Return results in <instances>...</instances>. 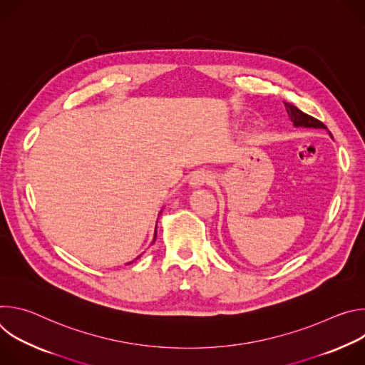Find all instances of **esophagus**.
Segmentation results:
<instances>
[{"label":"esophagus","mask_w":365,"mask_h":365,"mask_svg":"<svg viewBox=\"0 0 365 365\" xmlns=\"http://www.w3.org/2000/svg\"><path fill=\"white\" fill-rule=\"evenodd\" d=\"M212 180H214V176H212L210 172H206V170H197V172H195V173L192 175V178L189 179V185H190L192 187H200V186H203V185L211 183Z\"/></svg>","instance_id":"esophagus-1"}]
</instances>
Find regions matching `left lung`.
<instances>
[{
    "label": "left lung",
    "instance_id": "8db88e82",
    "mask_svg": "<svg viewBox=\"0 0 365 365\" xmlns=\"http://www.w3.org/2000/svg\"><path fill=\"white\" fill-rule=\"evenodd\" d=\"M286 107H287L289 118H290V121L293 123V125H294V127H304V128H325V130H328V128L325 127V124H324V123H321L319 120H317V118H314V117H310V115L304 114L303 111H300L299 108H296L294 106H292V103H286ZM329 135H331V133H329ZM331 137H332V135H331Z\"/></svg>",
    "mask_w": 365,
    "mask_h": 365
}]
</instances>
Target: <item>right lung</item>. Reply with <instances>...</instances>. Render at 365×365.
I'll use <instances>...</instances> for the list:
<instances>
[{"label":"right lung","mask_w":365,"mask_h":365,"mask_svg":"<svg viewBox=\"0 0 365 365\" xmlns=\"http://www.w3.org/2000/svg\"><path fill=\"white\" fill-rule=\"evenodd\" d=\"M160 214H162V211H160ZM160 214H159V215H160ZM155 228H158V225H155ZM155 237H158V231H155V230H154V237H153V241H151V244H153V242L155 241ZM140 257H141V254H140V255H138L137 258H140ZM137 258H135V259H137ZM130 263H131V262H130Z\"/></svg>","instance_id":"add662e5"}]
</instances>
